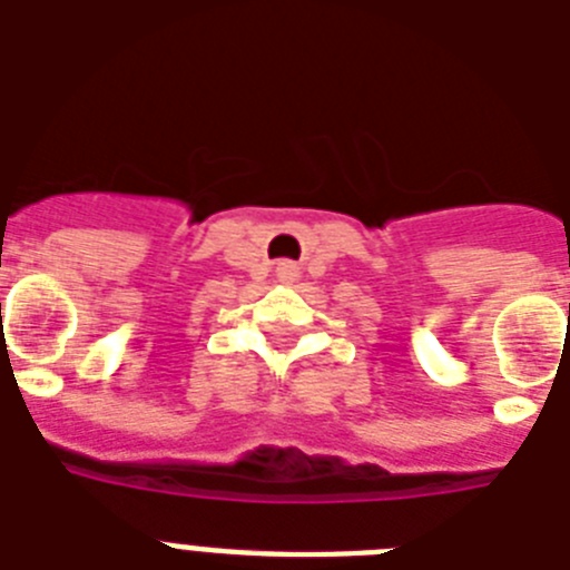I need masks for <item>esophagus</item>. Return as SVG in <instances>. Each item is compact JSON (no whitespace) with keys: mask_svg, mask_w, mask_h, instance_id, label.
<instances>
[{"mask_svg":"<svg viewBox=\"0 0 570 570\" xmlns=\"http://www.w3.org/2000/svg\"><path fill=\"white\" fill-rule=\"evenodd\" d=\"M276 274H279V279H285V282L296 279V265H294V262H279Z\"/></svg>","mask_w":570,"mask_h":570,"instance_id":"obj_1","label":"esophagus"}]
</instances>
